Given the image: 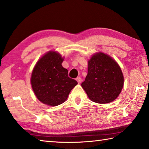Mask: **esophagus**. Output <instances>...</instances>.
<instances>
[{"label":"esophagus","instance_id":"esophagus-1","mask_svg":"<svg viewBox=\"0 0 149 149\" xmlns=\"http://www.w3.org/2000/svg\"><path fill=\"white\" fill-rule=\"evenodd\" d=\"M76 81L78 82V83H80L82 81L81 77H77L76 78Z\"/></svg>","mask_w":149,"mask_h":149}]
</instances>
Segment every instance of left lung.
<instances>
[{"label": "left lung", "mask_w": 149, "mask_h": 149, "mask_svg": "<svg viewBox=\"0 0 149 149\" xmlns=\"http://www.w3.org/2000/svg\"><path fill=\"white\" fill-rule=\"evenodd\" d=\"M124 77L117 62L103 53L94 55L88 63V74L83 88L94 102L107 104L117 98L123 89Z\"/></svg>", "instance_id": "1"}]
</instances>
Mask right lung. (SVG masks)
Masks as SVG:
<instances>
[{"mask_svg": "<svg viewBox=\"0 0 149 149\" xmlns=\"http://www.w3.org/2000/svg\"><path fill=\"white\" fill-rule=\"evenodd\" d=\"M64 59L55 51H49L38 61L31 79L35 95L43 104L56 106L66 101L77 85L62 66Z\"/></svg>", "mask_w": 149, "mask_h": 149, "instance_id": "right-lung-1", "label": "right lung"}]
</instances>
